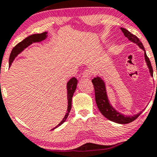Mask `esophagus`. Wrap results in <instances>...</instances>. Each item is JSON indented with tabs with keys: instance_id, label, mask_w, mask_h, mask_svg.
Listing matches in <instances>:
<instances>
[{
	"instance_id": "1",
	"label": "esophagus",
	"mask_w": 157,
	"mask_h": 157,
	"mask_svg": "<svg viewBox=\"0 0 157 157\" xmlns=\"http://www.w3.org/2000/svg\"><path fill=\"white\" fill-rule=\"evenodd\" d=\"M91 73L89 70H86L83 72V74H82V77H83V78H91Z\"/></svg>"
}]
</instances>
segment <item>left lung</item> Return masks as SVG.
I'll list each match as a JSON object with an SVG mask.
<instances>
[{
  "label": "left lung",
  "mask_w": 157,
  "mask_h": 157,
  "mask_svg": "<svg viewBox=\"0 0 157 157\" xmlns=\"http://www.w3.org/2000/svg\"><path fill=\"white\" fill-rule=\"evenodd\" d=\"M121 30L123 32L124 35L127 37L131 42L134 43L136 44L141 49L144 51V56H145V60L146 62V64L148 67L149 71L151 76H153V68L151 66V61L149 58L147 57L146 55V52H145V48H144L142 42L140 40V39L136 37V35H134L131 34L130 32L128 31L127 29L124 28H121ZM92 82L94 87L95 91V100H96V103L99 110L101 112L105 117L108 120H111V121L116 122L119 124H127L133 122L134 120H136V118L140 116L142 113V111H140L136 113V114L133 115V116H127V115L123 114V113L119 112L117 111L113 107L112 105L110 102L109 100V97L107 94V89H106V85L105 82L101 77L97 76L96 77L92 80Z\"/></svg>",
  "instance_id": "1"
}]
</instances>
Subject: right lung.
<instances>
[{
	"mask_svg": "<svg viewBox=\"0 0 157 157\" xmlns=\"http://www.w3.org/2000/svg\"><path fill=\"white\" fill-rule=\"evenodd\" d=\"M48 32H44L43 33L40 34H34L29 37H27L26 38H25L23 41L20 42L18 44L16 45L15 47L13 48L12 52H11L10 56V60H9V65H10V67L12 65V62L15 59V57L17 55L22 52L25 48H26L28 46H29L30 45L32 44H35V43H40L44 41V40H46L48 37ZM77 80L75 77H72L71 79H70L68 81L67 84H66V89H67V100H68V106H67V111H66V114H65L64 117L63 118V120H61V122L58 124L56 127L52 128V130L57 128V127L60 126L63 122L66 121V119H67L68 114H69L70 111L71 109V100H72V97L75 93V90L77 89Z\"/></svg>",
	"mask_w": 157,
	"mask_h": 157,
	"instance_id": "obj_1",
	"label": "right lung"
}]
</instances>
